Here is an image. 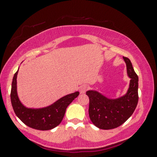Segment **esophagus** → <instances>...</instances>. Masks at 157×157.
<instances>
[{
    "mask_svg": "<svg viewBox=\"0 0 157 157\" xmlns=\"http://www.w3.org/2000/svg\"><path fill=\"white\" fill-rule=\"evenodd\" d=\"M87 89H88V86L86 85H82L80 88V92L81 94H84L87 90Z\"/></svg>",
    "mask_w": 157,
    "mask_h": 157,
    "instance_id": "1",
    "label": "esophagus"
}]
</instances>
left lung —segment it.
Returning <instances> with one entry per match:
<instances>
[{"mask_svg":"<svg viewBox=\"0 0 157 157\" xmlns=\"http://www.w3.org/2000/svg\"><path fill=\"white\" fill-rule=\"evenodd\" d=\"M126 71L130 78L126 93L116 99H109L95 90H89L90 119L101 129H112L118 127L132 115L138 102V77L129 58L124 57Z\"/></svg>","mask_w":157,"mask_h":157,"instance_id":"left-lung-1","label":"left lung"}]
</instances>
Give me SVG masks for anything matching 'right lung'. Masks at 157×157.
Returning <instances> with one entry per match:
<instances>
[{"mask_svg": "<svg viewBox=\"0 0 157 157\" xmlns=\"http://www.w3.org/2000/svg\"><path fill=\"white\" fill-rule=\"evenodd\" d=\"M18 70L13 77L11 90V101L16 116L25 125L38 130H50L59 125L67 107L78 97L79 91L64 96L49 106L41 108L27 107L22 105L17 95V77Z\"/></svg>", "mask_w": 157, "mask_h": 157, "instance_id": "obj_1", "label": "right lung"}]
</instances>
